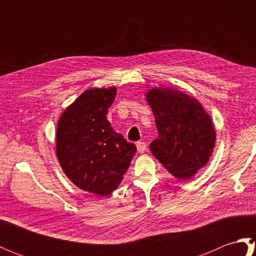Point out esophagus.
Listing matches in <instances>:
<instances>
[{
	"label": "esophagus",
	"instance_id": "34e87169",
	"mask_svg": "<svg viewBox=\"0 0 256 256\" xmlns=\"http://www.w3.org/2000/svg\"><path fill=\"white\" fill-rule=\"evenodd\" d=\"M136 148H138V153H145L146 150V144L144 142H138L136 143Z\"/></svg>",
	"mask_w": 256,
	"mask_h": 256
}]
</instances>
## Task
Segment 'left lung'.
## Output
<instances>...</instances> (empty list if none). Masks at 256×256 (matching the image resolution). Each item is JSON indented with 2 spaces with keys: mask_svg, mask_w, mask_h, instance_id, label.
Wrapping results in <instances>:
<instances>
[{
  "mask_svg": "<svg viewBox=\"0 0 256 256\" xmlns=\"http://www.w3.org/2000/svg\"><path fill=\"white\" fill-rule=\"evenodd\" d=\"M158 138L150 148L172 176L189 179L204 167L216 145V131L201 103L182 91L153 88L145 94Z\"/></svg>",
  "mask_w": 256,
  "mask_h": 256,
  "instance_id": "1",
  "label": "left lung"
}]
</instances>
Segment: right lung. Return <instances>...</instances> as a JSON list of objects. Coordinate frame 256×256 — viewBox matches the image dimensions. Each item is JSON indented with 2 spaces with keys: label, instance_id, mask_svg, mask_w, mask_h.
Listing matches in <instances>:
<instances>
[{
  "label": "right lung",
  "instance_id": "right-lung-1",
  "mask_svg": "<svg viewBox=\"0 0 256 256\" xmlns=\"http://www.w3.org/2000/svg\"><path fill=\"white\" fill-rule=\"evenodd\" d=\"M116 94V86L86 90L57 125L56 153L64 172L78 188L100 196L118 188L136 152L106 120Z\"/></svg>",
  "mask_w": 256,
  "mask_h": 256
}]
</instances>
